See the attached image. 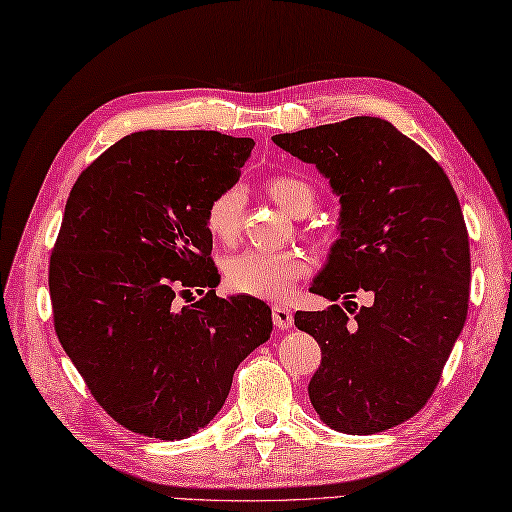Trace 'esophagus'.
Segmentation results:
<instances>
[{"label":"esophagus","instance_id":"34e87169","mask_svg":"<svg viewBox=\"0 0 512 512\" xmlns=\"http://www.w3.org/2000/svg\"><path fill=\"white\" fill-rule=\"evenodd\" d=\"M272 318L278 330H287V327L294 325V314L287 305H274L272 307Z\"/></svg>","mask_w":512,"mask_h":512}]
</instances>
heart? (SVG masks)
<instances>
[{
	"label": "heart",
	"instance_id": "obj_1",
	"mask_svg": "<svg viewBox=\"0 0 512 512\" xmlns=\"http://www.w3.org/2000/svg\"><path fill=\"white\" fill-rule=\"evenodd\" d=\"M269 196L276 205H281L287 214L305 216L316 205V191L305 180L294 176H274L267 185ZM245 209V191L240 185H229L220 189L209 200L205 209V223L209 234L231 243L236 240L240 223H243ZM312 267V258L305 252H267V249H247L227 260L225 265V283L238 294L269 298V301H281L289 294V289L305 276Z\"/></svg>",
	"mask_w": 512,
	"mask_h": 512
}]
</instances>
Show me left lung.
<instances>
[{
	"label": "left lung",
	"instance_id": "8db88e82",
	"mask_svg": "<svg viewBox=\"0 0 512 512\" xmlns=\"http://www.w3.org/2000/svg\"><path fill=\"white\" fill-rule=\"evenodd\" d=\"M278 147L316 165L341 202L339 231L310 287L330 301L368 292L359 312H296L321 345L310 401L327 426L374 435L414 417L435 392L470 294V245L446 171L390 122L359 115Z\"/></svg>",
	"mask_w": 512,
	"mask_h": 512
}]
</instances>
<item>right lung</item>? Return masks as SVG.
I'll use <instances>...</instances> for the list:
<instances>
[{"instance_id": "right-lung-1", "label": "right lung", "mask_w": 512, "mask_h": 512, "mask_svg": "<svg viewBox=\"0 0 512 512\" xmlns=\"http://www.w3.org/2000/svg\"><path fill=\"white\" fill-rule=\"evenodd\" d=\"M252 149L218 131H138L91 162L66 200L48 265L57 339L93 399L138 435L205 428L240 361L272 334L263 301L216 296L205 223ZM194 286L208 294L180 308Z\"/></svg>"}]
</instances>
